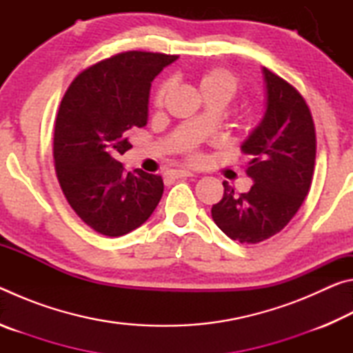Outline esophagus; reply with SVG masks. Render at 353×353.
<instances>
[{
  "instance_id": "obj_1",
  "label": "esophagus",
  "mask_w": 353,
  "mask_h": 353,
  "mask_svg": "<svg viewBox=\"0 0 353 353\" xmlns=\"http://www.w3.org/2000/svg\"><path fill=\"white\" fill-rule=\"evenodd\" d=\"M166 174L171 176V177H176V179H182V177H191L193 176V172L187 171V170H171L166 172Z\"/></svg>"
}]
</instances>
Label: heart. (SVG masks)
I'll return each instance as SVG.
<instances>
[{
  "label": "heart",
  "instance_id": "heart-1",
  "mask_svg": "<svg viewBox=\"0 0 353 353\" xmlns=\"http://www.w3.org/2000/svg\"><path fill=\"white\" fill-rule=\"evenodd\" d=\"M170 88H171V83L168 81L162 82L157 87V90H155V94H154V105L157 107V109H160V107L163 105ZM199 88L204 98L218 97L227 103V101L234 98L238 92V79L234 73H230V71L225 68H219V67L208 68L201 74ZM198 157L199 155L196 152H190L191 160H198Z\"/></svg>",
  "mask_w": 353,
  "mask_h": 353
}]
</instances>
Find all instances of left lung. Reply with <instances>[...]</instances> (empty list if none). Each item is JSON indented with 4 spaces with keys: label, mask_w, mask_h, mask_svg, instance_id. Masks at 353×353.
I'll return each instance as SVG.
<instances>
[{
    "label": "left lung",
    "mask_w": 353,
    "mask_h": 353,
    "mask_svg": "<svg viewBox=\"0 0 353 353\" xmlns=\"http://www.w3.org/2000/svg\"><path fill=\"white\" fill-rule=\"evenodd\" d=\"M266 113L243 143L254 185L236 193L227 182L212 218L232 240L256 244L279 234L301 208L313 181L316 130L305 99L290 82L263 68Z\"/></svg>",
    "instance_id": "8db88e82"
}]
</instances>
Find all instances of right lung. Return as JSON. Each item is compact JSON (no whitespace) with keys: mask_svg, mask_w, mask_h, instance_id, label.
I'll return each instance as SVG.
<instances>
[{"mask_svg":"<svg viewBox=\"0 0 353 353\" xmlns=\"http://www.w3.org/2000/svg\"><path fill=\"white\" fill-rule=\"evenodd\" d=\"M176 54L126 51L77 74L65 92L54 126V166L70 207L88 227L121 236L140 227L162 199L163 181L126 172L130 129L148 123L151 82Z\"/></svg>","mask_w":353,"mask_h":353,"instance_id":"add662e5","label":"right lung"}]
</instances>
